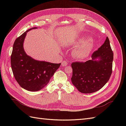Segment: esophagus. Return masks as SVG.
Masks as SVG:
<instances>
[{
	"label": "esophagus",
	"mask_w": 126,
	"mask_h": 126,
	"mask_svg": "<svg viewBox=\"0 0 126 126\" xmlns=\"http://www.w3.org/2000/svg\"><path fill=\"white\" fill-rule=\"evenodd\" d=\"M67 64H68V62H66V61H65V60H63L62 63V64L63 66H66L67 65Z\"/></svg>",
	"instance_id": "obj_1"
}]
</instances>
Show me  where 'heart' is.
Returning a JSON list of instances; mask_svg holds the SVG:
<instances>
[{
    "label": "heart",
    "mask_w": 126,
    "mask_h": 126,
    "mask_svg": "<svg viewBox=\"0 0 126 126\" xmlns=\"http://www.w3.org/2000/svg\"><path fill=\"white\" fill-rule=\"evenodd\" d=\"M79 44H81V46L75 50L74 55L76 58L82 59L88 55L91 47V43L89 39H81L80 41Z\"/></svg>",
    "instance_id": "1"
}]
</instances>
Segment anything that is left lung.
Segmentation results:
<instances>
[{
    "instance_id": "left-lung-1",
    "label": "left lung",
    "mask_w": 126,
    "mask_h": 126,
    "mask_svg": "<svg viewBox=\"0 0 126 126\" xmlns=\"http://www.w3.org/2000/svg\"><path fill=\"white\" fill-rule=\"evenodd\" d=\"M92 60L71 63L72 84L79 92L90 94L104 87L112 73L113 54L107 37L104 44L91 55ZM97 58L100 59L96 61Z\"/></svg>"
}]
</instances>
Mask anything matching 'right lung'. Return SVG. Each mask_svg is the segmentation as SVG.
<instances>
[{"mask_svg":"<svg viewBox=\"0 0 126 126\" xmlns=\"http://www.w3.org/2000/svg\"><path fill=\"white\" fill-rule=\"evenodd\" d=\"M27 30L16 39L11 55V67L14 77L24 89L37 91L46 86L61 63H53L32 59L26 54L23 43Z\"/></svg>","mask_w":126,"mask_h":126,"instance_id":"obj_1","label":"right lung"}]
</instances>
